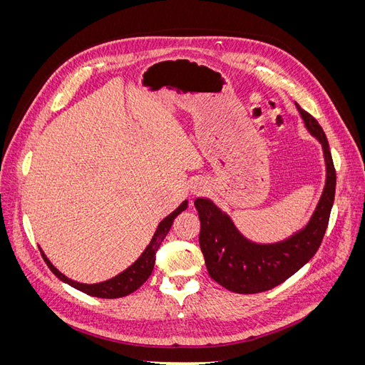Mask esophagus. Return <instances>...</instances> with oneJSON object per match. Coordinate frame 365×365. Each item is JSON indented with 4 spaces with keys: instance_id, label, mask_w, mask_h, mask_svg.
<instances>
[{
    "instance_id": "obj_1",
    "label": "esophagus",
    "mask_w": 365,
    "mask_h": 365,
    "mask_svg": "<svg viewBox=\"0 0 365 365\" xmlns=\"http://www.w3.org/2000/svg\"><path fill=\"white\" fill-rule=\"evenodd\" d=\"M195 193H197V190H196V192H195Z\"/></svg>"
}]
</instances>
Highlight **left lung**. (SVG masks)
Segmentation results:
<instances>
[{
  "mask_svg": "<svg viewBox=\"0 0 365 365\" xmlns=\"http://www.w3.org/2000/svg\"><path fill=\"white\" fill-rule=\"evenodd\" d=\"M307 130L322 143L326 160V185L307 225L291 237L275 244L248 240L230 216L205 197H197L195 207L201 220L200 247L205 267L215 282L237 294L269 291L288 280L311 260L322 245L335 200L336 172L323 128L297 105Z\"/></svg>",
  "mask_w": 365,
  "mask_h": 365,
  "instance_id": "8db88e82",
  "label": "left lung"
}]
</instances>
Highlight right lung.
Here are the masks:
<instances>
[{
	"label": "right lung",
	"instance_id": "1",
	"mask_svg": "<svg viewBox=\"0 0 365 365\" xmlns=\"http://www.w3.org/2000/svg\"><path fill=\"white\" fill-rule=\"evenodd\" d=\"M187 201H184L178 208L175 210V212H172L168 217H164L155 235H153L150 244L146 247V250L143 251L141 256L130 264L129 268H126L123 272H120L118 275H115V277L109 279L106 282H101V283H94V284H86V283H79V282H74L71 279H68L67 275H63L61 271H58L56 268L53 267V263L47 259L46 254H43V251L41 250V254L43 260H46L47 267L51 269V272L56 275V277L59 280H62L63 283H68L70 286H73V288L79 289L88 295H93V297H98V298H118V297H125V295H129L134 291H137L140 286L145 283L149 275L152 274V269H153V264H155V254L161 245V242L164 240V237L168 236L169 230L172 227V222L173 219L178 216L181 212H184V210L187 208Z\"/></svg>",
	"mask_w": 365,
	"mask_h": 365
}]
</instances>
